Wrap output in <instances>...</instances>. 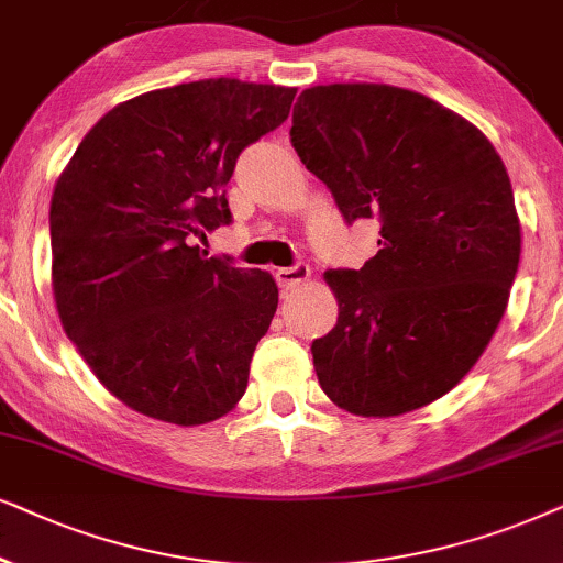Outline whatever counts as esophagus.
I'll list each match as a JSON object with an SVG mask.
<instances>
[{
  "mask_svg": "<svg viewBox=\"0 0 563 563\" xmlns=\"http://www.w3.org/2000/svg\"><path fill=\"white\" fill-rule=\"evenodd\" d=\"M309 277H311V267L303 265V262H298V265H294V267H277L275 269L277 286L286 288V290L298 288L301 283L309 280Z\"/></svg>",
  "mask_w": 563,
  "mask_h": 563,
  "instance_id": "1",
  "label": "esophagus"
}]
</instances>
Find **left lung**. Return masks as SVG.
<instances>
[{
  "label": "left lung",
  "mask_w": 563,
  "mask_h": 563,
  "mask_svg": "<svg viewBox=\"0 0 563 563\" xmlns=\"http://www.w3.org/2000/svg\"><path fill=\"white\" fill-rule=\"evenodd\" d=\"M290 141L344 221H380L376 257L324 273L340 317L311 344L321 388L357 417L427 407L505 317L520 262L505 162L459 112L368 81L303 89Z\"/></svg>",
  "instance_id": "8db88e82"
}]
</instances>
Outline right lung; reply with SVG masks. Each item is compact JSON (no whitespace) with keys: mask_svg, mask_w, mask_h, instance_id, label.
Masks as SVG:
<instances>
[{"mask_svg":"<svg viewBox=\"0 0 563 563\" xmlns=\"http://www.w3.org/2000/svg\"><path fill=\"white\" fill-rule=\"evenodd\" d=\"M294 87L200 79L139 95L97 120L51 198V283L64 332L108 391L195 427L246 391L277 309L265 269L206 257L231 223L239 154L288 118Z\"/></svg>","mask_w":563,"mask_h":563,"instance_id":"1","label":"right lung"}]
</instances>
